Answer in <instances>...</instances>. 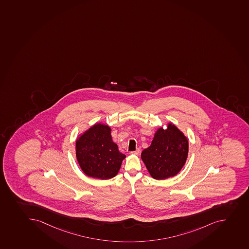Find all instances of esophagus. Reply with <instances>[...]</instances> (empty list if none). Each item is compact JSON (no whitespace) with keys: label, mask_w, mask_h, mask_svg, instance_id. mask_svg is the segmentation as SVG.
<instances>
[{"label":"esophagus","mask_w":249,"mask_h":249,"mask_svg":"<svg viewBox=\"0 0 249 249\" xmlns=\"http://www.w3.org/2000/svg\"><path fill=\"white\" fill-rule=\"evenodd\" d=\"M131 154H133V155H138L140 154V149H137L135 150V151H132L130 153Z\"/></svg>","instance_id":"34e87169"}]
</instances>
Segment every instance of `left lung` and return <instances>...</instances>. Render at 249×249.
Masks as SVG:
<instances>
[{
  "label": "left lung",
  "instance_id": "1",
  "mask_svg": "<svg viewBox=\"0 0 249 249\" xmlns=\"http://www.w3.org/2000/svg\"><path fill=\"white\" fill-rule=\"evenodd\" d=\"M188 141L175 124L156 132L149 148L142 153V159L154 179L174 177L181 170L188 155Z\"/></svg>",
  "mask_w": 249,
  "mask_h": 249
}]
</instances>
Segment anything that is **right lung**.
<instances>
[{
  "instance_id": "add662e5",
  "label": "right lung",
  "mask_w": 249,
  "mask_h": 249,
  "mask_svg": "<svg viewBox=\"0 0 249 249\" xmlns=\"http://www.w3.org/2000/svg\"><path fill=\"white\" fill-rule=\"evenodd\" d=\"M124 154L112 142L109 126L96 124L76 141V158L85 175L106 180L116 176Z\"/></svg>"
}]
</instances>
